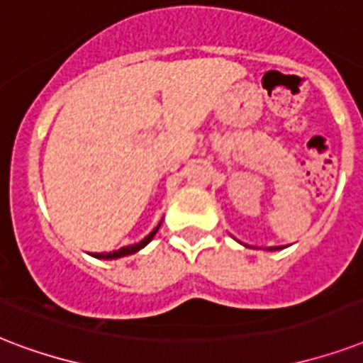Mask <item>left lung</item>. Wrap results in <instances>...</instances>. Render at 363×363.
I'll return each instance as SVG.
<instances>
[{
    "label": "left lung",
    "instance_id": "8db88e82",
    "mask_svg": "<svg viewBox=\"0 0 363 363\" xmlns=\"http://www.w3.org/2000/svg\"><path fill=\"white\" fill-rule=\"evenodd\" d=\"M276 249H281V247H268V251H276Z\"/></svg>",
    "mask_w": 363,
    "mask_h": 363
}]
</instances>
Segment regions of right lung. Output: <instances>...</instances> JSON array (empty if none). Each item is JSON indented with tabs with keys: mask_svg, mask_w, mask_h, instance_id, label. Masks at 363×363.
Masks as SVG:
<instances>
[{
	"mask_svg": "<svg viewBox=\"0 0 363 363\" xmlns=\"http://www.w3.org/2000/svg\"><path fill=\"white\" fill-rule=\"evenodd\" d=\"M162 220H163V218H162ZM162 220L157 223L156 228H154V230H152L148 236L143 238V240H140L138 243H133V245H125V247L118 249V251H110V253H108V251H104V253H95L93 257H95V259H104V261H112V259H120V257H127V255H133V253H137V251H140V249L146 247V245L152 242V238L156 236V232L160 230V226H162Z\"/></svg>",
	"mask_w": 363,
	"mask_h": 363,
	"instance_id": "obj_1",
	"label": "right lung"
}]
</instances>
